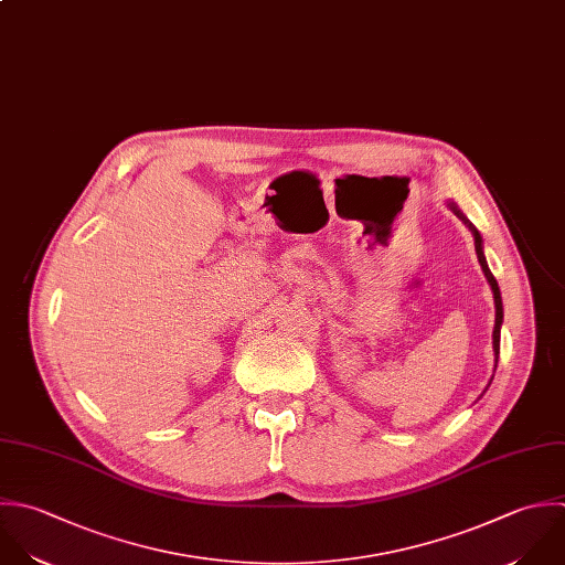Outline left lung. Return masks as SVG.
<instances>
[{"label":"left lung","instance_id":"left-lung-1","mask_svg":"<svg viewBox=\"0 0 565 565\" xmlns=\"http://www.w3.org/2000/svg\"><path fill=\"white\" fill-rule=\"evenodd\" d=\"M449 206H451V211L471 228V233H473V239H476V253H478V262H480V266H482V270H484V277H487V281H489V286H491V290H493V299H495V328H493V350H495V367H498V356H500V328H502V321H504V308H502V295H500V286H498V279L493 277V273H491V268H489V264H487V257H484V248H482V235L478 233V228L465 217V213L454 204V202H449Z\"/></svg>","mask_w":565,"mask_h":565}]
</instances>
